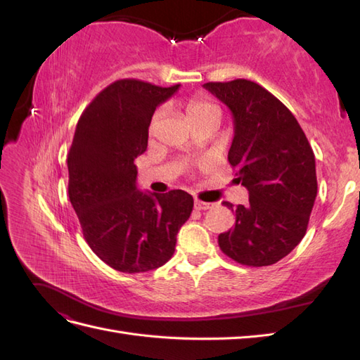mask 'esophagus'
Masks as SVG:
<instances>
[{
	"label": "esophagus",
	"instance_id": "obj_1",
	"mask_svg": "<svg viewBox=\"0 0 360 360\" xmlns=\"http://www.w3.org/2000/svg\"><path fill=\"white\" fill-rule=\"evenodd\" d=\"M195 209L197 210H209V209H212L213 207V204H210V202H204V201H195Z\"/></svg>",
	"mask_w": 360,
	"mask_h": 360
}]
</instances>
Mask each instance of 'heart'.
Instances as JSON below:
<instances>
[{
    "label": "heart",
    "mask_w": 360,
    "mask_h": 360,
    "mask_svg": "<svg viewBox=\"0 0 360 360\" xmlns=\"http://www.w3.org/2000/svg\"><path fill=\"white\" fill-rule=\"evenodd\" d=\"M186 112H188V117L191 122H197V120L205 117V115H210V114H219V110H217V106L213 105L212 102H209L205 99V97H201V96H195L192 97V99L188 101L186 103ZM163 117V110L160 108V110H158L153 115V118H151L150 122V134L153 135L156 132V129L160 123V120Z\"/></svg>",
    "instance_id": "obj_1"
}]
</instances>
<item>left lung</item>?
I'll use <instances>...</instances> for the list:
<instances>
[{
  "instance_id": "8db88e82",
  "label": "left lung",
  "mask_w": 360,
  "mask_h": 360,
  "mask_svg": "<svg viewBox=\"0 0 360 360\" xmlns=\"http://www.w3.org/2000/svg\"><path fill=\"white\" fill-rule=\"evenodd\" d=\"M233 114L228 162L249 202L234 207L236 224L219 234L222 252L243 266L278 263L307 234L317 197L315 156L288 108L257 82L234 79L202 85Z\"/></svg>"
}]
</instances>
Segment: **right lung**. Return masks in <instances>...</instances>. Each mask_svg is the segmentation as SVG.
Returning a JSON list of instances; mask_svg holds the SVG:
<instances>
[{
    "mask_svg": "<svg viewBox=\"0 0 360 360\" xmlns=\"http://www.w3.org/2000/svg\"><path fill=\"white\" fill-rule=\"evenodd\" d=\"M180 89L138 79L108 85L85 108L68 155L69 198L93 252L123 274L163 266L176 250L193 198L141 192L134 160L144 153L156 108Z\"/></svg>",
    "mask_w": 360,
    "mask_h": 360,
    "instance_id": "add662e5",
    "label": "right lung"
}]
</instances>
